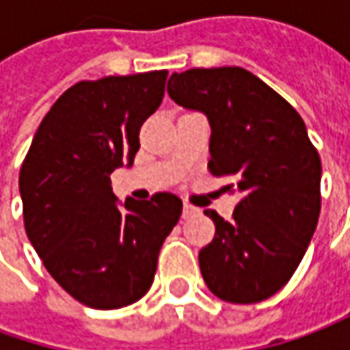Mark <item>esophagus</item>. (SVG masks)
Returning a JSON list of instances; mask_svg holds the SVG:
<instances>
[{
  "instance_id": "obj_1",
  "label": "esophagus",
  "mask_w": 350,
  "mask_h": 350,
  "mask_svg": "<svg viewBox=\"0 0 350 350\" xmlns=\"http://www.w3.org/2000/svg\"><path fill=\"white\" fill-rule=\"evenodd\" d=\"M196 213H198V207H193V205L190 204H184V209H182V217H184V219H188V217L196 215Z\"/></svg>"
}]
</instances>
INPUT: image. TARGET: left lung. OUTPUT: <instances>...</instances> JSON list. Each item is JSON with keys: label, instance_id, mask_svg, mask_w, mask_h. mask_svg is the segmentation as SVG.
<instances>
[{"label": "left lung", "instance_id": "obj_1", "mask_svg": "<svg viewBox=\"0 0 350 350\" xmlns=\"http://www.w3.org/2000/svg\"><path fill=\"white\" fill-rule=\"evenodd\" d=\"M178 105L209 121V172L239 191L233 219L213 209V241L200 251L207 288L229 304L282 290L312 241L321 209V160L304 119L270 85L239 66L191 68L168 80Z\"/></svg>", "mask_w": 350, "mask_h": 350}]
</instances>
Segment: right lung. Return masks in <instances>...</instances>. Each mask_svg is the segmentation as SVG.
Instances as JSON below:
<instances>
[{"label": "right lung", "mask_w": 350, "mask_h": 350, "mask_svg": "<svg viewBox=\"0 0 350 350\" xmlns=\"http://www.w3.org/2000/svg\"><path fill=\"white\" fill-rule=\"evenodd\" d=\"M166 70L78 82L40 121L19 172L25 231L44 268L94 310L135 304L152 286L182 200L117 202L111 172L131 166L139 131L164 98Z\"/></svg>", "instance_id": "1"}]
</instances>
